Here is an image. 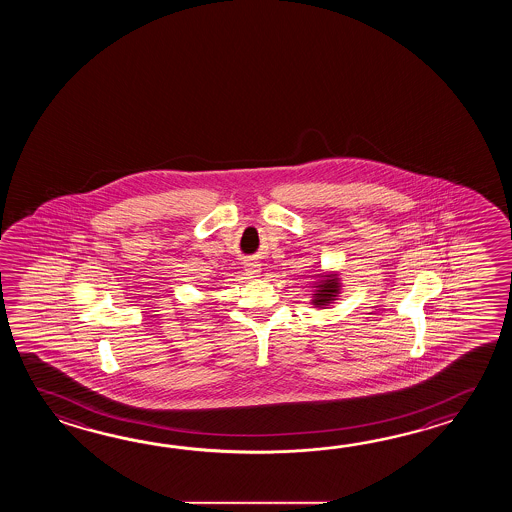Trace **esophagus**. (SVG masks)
I'll list each match as a JSON object with an SVG mask.
<instances>
[{
  "instance_id": "obj_1",
  "label": "esophagus",
  "mask_w": 512,
  "mask_h": 512,
  "mask_svg": "<svg viewBox=\"0 0 512 512\" xmlns=\"http://www.w3.org/2000/svg\"><path fill=\"white\" fill-rule=\"evenodd\" d=\"M245 272H247V276H251V278H258L260 276V263L258 261H247L245 263Z\"/></svg>"
}]
</instances>
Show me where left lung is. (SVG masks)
I'll use <instances>...</instances> for the list:
<instances>
[{"instance_id":"obj_1","label":"left lung","mask_w":512,"mask_h":512,"mask_svg":"<svg viewBox=\"0 0 512 512\" xmlns=\"http://www.w3.org/2000/svg\"><path fill=\"white\" fill-rule=\"evenodd\" d=\"M316 287H318V291H316L315 300H313V304H315L316 307L331 304V302L337 298L338 289H340L338 278L337 276H333V274H329L324 280H320V283H318Z\"/></svg>"}]
</instances>
